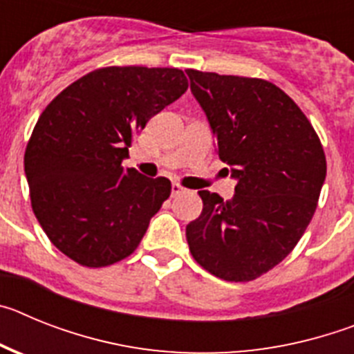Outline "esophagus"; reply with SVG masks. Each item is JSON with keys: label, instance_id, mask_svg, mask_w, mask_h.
<instances>
[{"label": "esophagus", "instance_id": "34e87169", "mask_svg": "<svg viewBox=\"0 0 354 354\" xmlns=\"http://www.w3.org/2000/svg\"><path fill=\"white\" fill-rule=\"evenodd\" d=\"M184 192H186V189H184V187L180 186L179 183L171 184V196H177V195H180V193H184Z\"/></svg>", "mask_w": 354, "mask_h": 354}]
</instances>
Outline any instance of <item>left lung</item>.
Wrapping results in <instances>:
<instances>
[{
    "label": "left lung",
    "instance_id": "8db88e82",
    "mask_svg": "<svg viewBox=\"0 0 354 354\" xmlns=\"http://www.w3.org/2000/svg\"><path fill=\"white\" fill-rule=\"evenodd\" d=\"M220 159L237 179L234 198L198 192L202 214L186 227L193 259L227 282H250L298 245L326 177V156L298 104L259 77L187 68Z\"/></svg>",
    "mask_w": 354,
    "mask_h": 354
}]
</instances>
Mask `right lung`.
Instances as JSON below:
<instances>
[{
  "mask_svg": "<svg viewBox=\"0 0 354 354\" xmlns=\"http://www.w3.org/2000/svg\"><path fill=\"white\" fill-rule=\"evenodd\" d=\"M187 90L170 67H102L46 106L24 152L31 209L53 245L86 268L138 248L170 196L165 177L124 168L133 134Z\"/></svg>",
  "mask_w": 354,
  "mask_h": 354,
  "instance_id": "right-lung-1",
  "label": "right lung"
}]
</instances>
